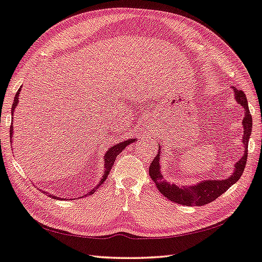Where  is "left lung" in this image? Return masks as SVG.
<instances>
[{
  "instance_id": "1",
  "label": "left lung",
  "mask_w": 262,
  "mask_h": 262,
  "mask_svg": "<svg viewBox=\"0 0 262 262\" xmlns=\"http://www.w3.org/2000/svg\"><path fill=\"white\" fill-rule=\"evenodd\" d=\"M234 91V97L235 101L237 102L241 106L244 107V117L242 120L243 125V137H242V145L244 147L243 157L235 163L234 171L232 175L225 179H204L200 183L194 184V185L189 186H179L177 184H170L167 182L162 176V170L160 166V155H161V144L159 143V152L157 153L156 158L148 169V173L155 182L158 191L160 192L163 196L167 198L170 201L183 204V206L187 207H194V206H204L212 202L225 193L227 189L236 183L242 176L244 171L245 165H247L248 159V145H249V138L252 133V117H251L250 110H249V103L247 100V96L241 90L235 89L232 86Z\"/></svg>"
}]
</instances>
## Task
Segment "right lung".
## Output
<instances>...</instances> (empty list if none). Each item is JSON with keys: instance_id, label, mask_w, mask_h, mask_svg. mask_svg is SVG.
Masks as SVG:
<instances>
[{"instance_id": "1", "label": "right lung", "mask_w": 262, "mask_h": 262, "mask_svg": "<svg viewBox=\"0 0 262 262\" xmlns=\"http://www.w3.org/2000/svg\"><path fill=\"white\" fill-rule=\"evenodd\" d=\"M21 87H23V86H20V89L18 90V92H17V93H15V95H14V100H13V104H12V110H11V116L14 114V109H15V107H17V105H18L19 97H20L19 94H20V91H21ZM12 140H13V126L11 125V127H10V142L12 143ZM135 141H136V138H129V140L124 141V142H120V143H118V144L109 147V150H107V151L105 152V155H104V157H103V160H104V165H103V166H104L103 176H102V178H101V181L99 182V184H97V185H96L93 189H91V191H90L89 193H87L86 195H92V194H93V193L96 191L97 187L101 186L102 184L104 183V181L106 179L107 175H109V172H110V170H111L112 166H114V163H115V161H116L117 156L119 155V153H121L122 151H124L126 146L130 145L132 143L135 142ZM42 192H44V191H42ZM45 193H46V192H45ZM50 196L52 198V199H56V200H63V199H61V198H59V196L53 195V194H50Z\"/></svg>"}]
</instances>
